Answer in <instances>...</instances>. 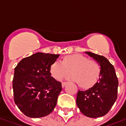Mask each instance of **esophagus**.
Wrapping results in <instances>:
<instances>
[{"label": "esophagus", "mask_w": 126, "mask_h": 126, "mask_svg": "<svg viewBox=\"0 0 126 126\" xmlns=\"http://www.w3.org/2000/svg\"><path fill=\"white\" fill-rule=\"evenodd\" d=\"M67 84V82H62V87H65V86Z\"/></svg>", "instance_id": "obj_1"}]
</instances>
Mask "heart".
<instances>
[{"mask_svg":"<svg viewBox=\"0 0 126 126\" xmlns=\"http://www.w3.org/2000/svg\"><path fill=\"white\" fill-rule=\"evenodd\" d=\"M100 66L94 60H88L79 54L68 55L63 62L57 60L51 64L50 74L57 80H61L70 74L73 75L68 79L78 83L85 88H90L98 82L100 75Z\"/></svg>","mask_w":126,"mask_h":126,"instance_id":"heart-1","label":"heart"}]
</instances>
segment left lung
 Listing matches in <instances>:
<instances>
[{
  "label": "left lung",
  "instance_id": "1",
  "mask_svg": "<svg viewBox=\"0 0 126 126\" xmlns=\"http://www.w3.org/2000/svg\"><path fill=\"white\" fill-rule=\"evenodd\" d=\"M100 66V75L93 87L77 94L76 104L86 116L96 118L104 116L111 109L117 98L118 79L113 66L107 59L91 52H85Z\"/></svg>",
  "mask_w": 126,
  "mask_h": 126
}]
</instances>
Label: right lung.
I'll list each match as a JSON object with an SVG mask.
<instances>
[{"mask_svg":"<svg viewBox=\"0 0 126 126\" xmlns=\"http://www.w3.org/2000/svg\"><path fill=\"white\" fill-rule=\"evenodd\" d=\"M59 57L36 52L23 59L15 68L14 101L26 116L42 117L54 110L62 86L51 76L50 67Z\"/></svg>","mask_w":126,"mask_h":126,"instance_id":"obj_1","label":"right lung"}]
</instances>
